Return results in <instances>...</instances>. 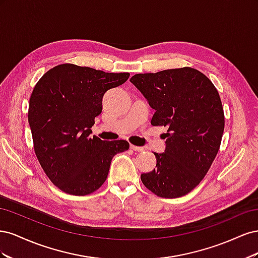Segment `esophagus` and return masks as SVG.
<instances>
[{
    "label": "esophagus",
    "instance_id": "34e87169",
    "mask_svg": "<svg viewBox=\"0 0 258 258\" xmlns=\"http://www.w3.org/2000/svg\"><path fill=\"white\" fill-rule=\"evenodd\" d=\"M130 148L131 150H134V151H136V152H143L144 151V148L143 147H141V146H137V145H130Z\"/></svg>",
    "mask_w": 258,
    "mask_h": 258
}]
</instances>
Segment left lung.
Listing matches in <instances>:
<instances>
[{"instance_id": "left-lung-1", "label": "left lung", "mask_w": 258, "mask_h": 258, "mask_svg": "<svg viewBox=\"0 0 258 258\" xmlns=\"http://www.w3.org/2000/svg\"><path fill=\"white\" fill-rule=\"evenodd\" d=\"M130 82L155 110L153 126L168 128L165 152L154 153L156 168L141 181L158 197L185 196L220 150L225 118L218 91L205 74L187 67L136 74Z\"/></svg>"}]
</instances>
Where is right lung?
<instances>
[{"label":"right lung","instance_id":"add662e5","mask_svg":"<svg viewBox=\"0 0 258 258\" xmlns=\"http://www.w3.org/2000/svg\"><path fill=\"white\" fill-rule=\"evenodd\" d=\"M129 76L64 63L50 69L35 85L28 113L34 152L62 191L75 196L96 191L105 182L114 156L129 148L124 140L90 137L104 93Z\"/></svg>","mask_w":258,"mask_h":258}]
</instances>
